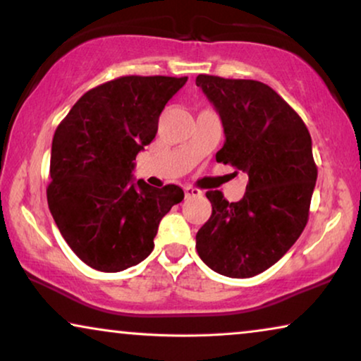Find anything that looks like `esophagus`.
<instances>
[{
  "instance_id": "1",
  "label": "esophagus",
  "mask_w": 361,
  "mask_h": 361,
  "mask_svg": "<svg viewBox=\"0 0 361 361\" xmlns=\"http://www.w3.org/2000/svg\"><path fill=\"white\" fill-rule=\"evenodd\" d=\"M184 194H185L187 199H190V197H200L202 195V190L195 189V187L187 185V187H184Z\"/></svg>"
}]
</instances>
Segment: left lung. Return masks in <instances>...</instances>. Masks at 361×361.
Returning <instances> with one entry per match:
<instances>
[{
  "instance_id": "left-lung-1",
  "label": "left lung",
  "mask_w": 361,
  "mask_h": 361,
  "mask_svg": "<svg viewBox=\"0 0 361 361\" xmlns=\"http://www.w3.org/2000/svg\"><path fill=\"white\" fill-rule=\"evenodd\" d=\"M225 142L216 162L243 171V199L207 192L212 215L197 231L200 259L228 278H251L288 253L305 228L317 180L312 140L300 116L263 82L199 75Z\"/></svg>"
}]
</instances>
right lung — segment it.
I'll list each match as a JSON object with an SVG mask.
<instances>
[{
  "instance_id": "add662e5",
  "label": "right lung",
  "mask_w": 361,
  "mask_h": 361,
  "mask_svg": "<svg viewBox=\"0 0 361 361\" xmlns=\"http://www.w3.org/2000/svg\"><path fill=\"white\" fill-rule=\"evenodd\" d=\"M187 77L128 75L88 90L57 126L51 151L49 210L83 263L118 273L154 248L162 216L184 199L133 179L135 159L156 137L166 103Z\"/></svg>"
}]
</instances>
